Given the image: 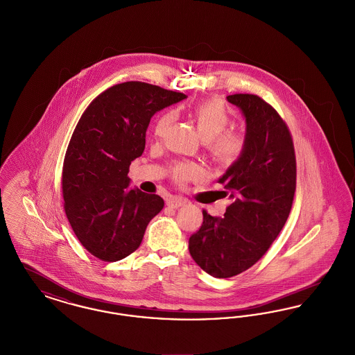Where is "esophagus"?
Wrapping results in <instances>:
<instances>
[{
    "label": "esophagus",
    "mask_w": 355,
    "mask_h": 355,
    "mask_svg": "<svg viewBox=\"0 0 355 355\" xmlns=\"http://www.w3.org/2000/svg\"><path fill=\"white\" fill-rule=\"evenodd\" d=\"M185 203L186 201L184 198H178V197H170L169 200L166 201V205L171 209H178V207L184 206Z\"/></svg>",
    "instance_id": "obj_1"
}]
</instances>
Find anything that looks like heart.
Wrapping results in <instances>:
<instances>
[{
  "label": "heart",
  "mask_w": 355,
  "mask_h": 355,
  "mask_svg": "<svg viewBox=\"0 0 355 355\" xmlns=\"http://www.w3.org/2000/svg\"><path fill=\"white\" fill-rule=\"evenodd\" d=\"M193 117L198 133L206 142L213 158L222 164L233 162L245 149L246 137L238 130H226L232 122L229 107L220 100H207L197 103L193 107ZM175 119V112L168 110L161 114L154 125V135L162 137ZM173 180L178 184H185L190 180L201 178L203 170L187 161H181L171 168Z\"/></svg>",
  "instance_id": "1"
}]
</instances>
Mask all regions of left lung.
<instances>
[{
    "instance_id": "obj_1",
    "label": "left lung",
    "mask_w": 355,
    "mask_h": 355,
    "mask_svg": "<svg viewBox=\"0 0 355 355\" xmlns=\"http://www.w3.org/2000/svg\"><path fill=\"white\" fill-rule=\"evenodd\" d=\"M226 100L242 112L246 144L218 182L232 200L225 216L203 210L202 226L189 238L196 263L216 278L248 270L268 252L286 223L295 193V154L286 123L254 94Z\"/></svg>"
}]
</instances>
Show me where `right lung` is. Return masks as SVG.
Returning a JSON list of instances; mask_svg holds the SVG:
<instances>
[{
  "instance_id": "1",
  "label": "right lung",
  "mask_w": 355,
  "mask_h": 355,
  "mask_svg": "<svg viewBox=\"0 0 355 355\" xmlns=\"http://www.w3.org/2000/svg\"><path fill=\"white\" fill-rule=\"evenodd\" d=\"M185 98L155 85L123 83L101 93L78 121L64 159V206L74 234L102 261L135 252L162 210L159 196L129 187L128 173L144 153L153 116Z\"/></svg>"
}]
</instances>
